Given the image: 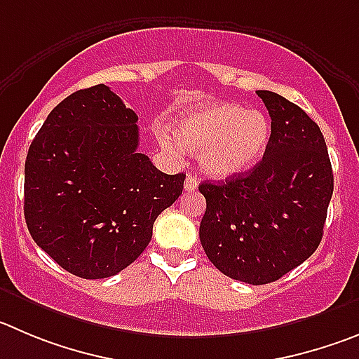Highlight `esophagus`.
I'll return each mask as SVG.
<instances>
[{"label":"esophagus","mask_w":359,"mask_h":359,"mask_svg":"<svg viewBox=\"0 0 359 359\" xmlns=\"http://www.w3.org/2000/svg\"><path fill=\"white\" fill-rule=\"evenodd\" d=\"M184 187H186V191H189V193L191 191H196V187H198V180H196V177L193 175V173H187Z\"/></svg>","instance_id":"34e87169"}]
</instances>
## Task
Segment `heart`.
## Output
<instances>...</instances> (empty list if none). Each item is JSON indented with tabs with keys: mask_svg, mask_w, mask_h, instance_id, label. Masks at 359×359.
<instances>
[{
	"mask_svg": "<svg viewBox=\"0 0 359 359\" xmlns=\"http://www.w3.org/2000/svg\"><path fill=\"white\" fill-rule=\"evenodd\" d=\"M271 120L260 109L236 102H214L179 116L173 136L161 134L170 154L198 152L200 168L210 177L226 179L251 168L266 152Z\"/></svg>",
	"mask_w": 359,
	"mask_h": 359,
	"instance_id": "1",
	"label": "heart"
}]
</instances>
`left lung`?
Returning <instances> with one entry per match:
<instances>
[{
    "label": "left lung",
    "instance_id": "left-lung-1",
    "mask_svg": "<svg viewBox=\"0 0 359 359\" xmlns=\"http://www.w3.org/2000/svg\"><path fill=\"white\" fill-rule=\"evenodd\" d=\"M271 116L262 161L225 182H202L207 209L200 243L233 280L264 285L303 264L319 248L333 195L324 136L299 106L257 90Z\"/></svg>",
    "mask_w": 359,
    "mask_h": 359
}]
</instances>
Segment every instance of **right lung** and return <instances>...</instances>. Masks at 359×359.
Segmentation results:
<instances>
[{
	"label": "right lung",
	"mask_w": 359,
	"mask_h": 359,
	"mask_svg": "<svg viewBox=\"0 0 359 359\" xmlns=\"http://www.w3.org/2000/svg\"><path fill=\"white\" fill-rule=\"evenodd\" d=\"M138 115L106 85L53 109L25 164V217L33 241L85 280L109 278L152 239L154 221L184 189L138 152Z\"/></svg>",
	"instance_id": "right-lung-1"
}]
</instances>
